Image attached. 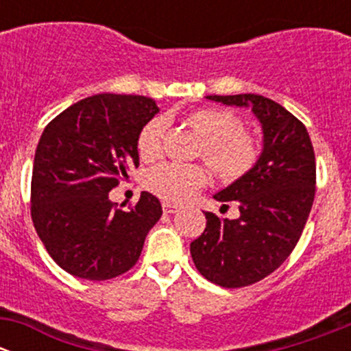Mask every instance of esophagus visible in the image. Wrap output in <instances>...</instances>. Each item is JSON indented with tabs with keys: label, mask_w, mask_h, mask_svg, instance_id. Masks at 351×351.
Instances as JSON below:
<instances>
[{
	"label": "esophagus",
	"mask_w": 351,
	"mask_h": 351,
	"mask_svg": "<svg viewBox=\"0 0 351 351\" xmlns=\"http://www.w3.org/2000/svg\"><path fill=\"white\" fill-rule=\"evenodd\" d=\"M162 210H165V214H175L180 210V205L171 204V202H162Z\"/></svg>",
	"instance_id": "1"
}]
</instances>
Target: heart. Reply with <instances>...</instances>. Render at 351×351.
<instances>
[{"label":"heart","instance_id":"1","mask_svg":"<svg viewBox=\"0 0 351 351\" xmlns=\"http://www.w3.org/2000/svg\"><path fill=\"white\" fill-rule=\"evenodd\" d=\"M185 123L200 141V154L215 175L234 182L250 173L260 158L256 139L243 130L234 113L221 108H198L185 117ZM165 122L153 119L141 129L137 153L143 159H154L161 151ZM208 182V171L200 165L159 162L144 176V185L154 195L171 204H183Z\"/></svg>","mask_w":351,"mask_h":351}]
</instances>
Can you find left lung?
Wrapping results in <instances>:
<instances>
[{
	"mask_svg": "<svg viewBox=\"0 0 351 351\" xmlns=\"http://www.w3.org/2000/svg\"><path fill=\"white\" fill-rule=\"evenodd\" d=\"M207 100L251 108L263 132L253 169L214 195L236 202L239 217L204 212L207 226L190 244L193 263L207 280L238 289L277 270L295 247L316 193V159L304 123L277 101L253 93Z\"/></svg>",
	"mask_w": 351,
	"mask_h": 351,
	"instance_id": "obj_1",
	"label": "left lung"
}]
</instances>
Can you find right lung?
<instances>
[{
    "label": "right lung",
    "mask_w": 351,
    "mask_h": 351,
    "mask_svg": "<svg viewBox=\"0 0 351 351\" xmlns=\"http://www.w3.org/2000/svg\"><path fill=\"white\" fill-rule=\"evenodd\" d=\"M159 112L153 98L101 93L47 123L32 173V221L52 260L67 274L108 280L136 265L162 208L143 192L129 210L108 192L139 166L137 137Z\"/></svg>",
    "instance_id": "right-lung-1"
}]
</instances>
